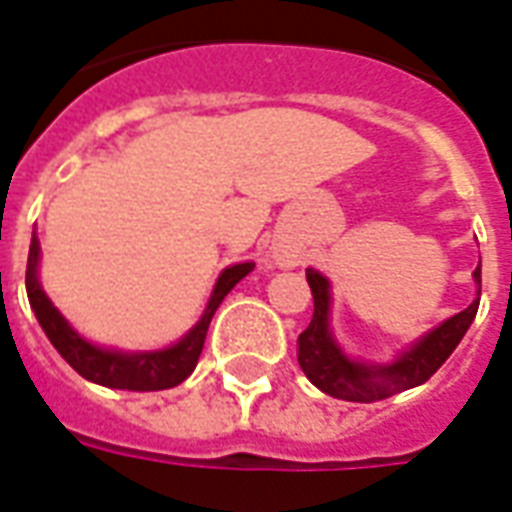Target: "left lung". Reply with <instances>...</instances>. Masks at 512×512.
<instances>
[{"label":"left lung","mask_w":512,"mask_h":512,"mask_svg":"<svg viewBox=\"0 0 512 512\" xmlns=\"http://www.w3.org/2000/svg\"><path fill=\"white\" fill-rule=\"evenodd\" d=\"M475 285L480 295V266L475 268ZM306 282L312 287L314 314L312 323L298 336V363L312 385L320 391L344 401H372L391 399L396 393L410 391L415 385H423L442 363L448 361L450 352L478 314L480 298H475L464 312L453 314L450 320L439 323L423 339L412 344L410 350L401 352L391 363H363L352 361L342 352L328 328V312H331V285L320 271L306 268Z\"/></svg>","instance_id":"8db88e82"}]
</instances>
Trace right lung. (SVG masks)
Masks as SVG:
<instances>
[{"mask_svg":"<svg viewBox=\"0 0 512 512\" xmlns=\"http://www.w3.org/2000/svg\"><path fill=\"white\" fill-rule=\"evenodd\" d=\"M37 263H40V241L32 233L29 260H26V295L37 314V323L43 325L45 336L81 377L105 385V388H119V391H165V388H176L179 382L187 380L198 366L214 312L225 301V295L255 268V263H236V266L225 268L214 285V293L208 298L206 312L181 342L154 352H121L86 342L81 333L70 328L59 309L51 304V298L43 293L40 279H37Z\"/></svg>","mask_w":512,"mask_h":512,"instance_id":"obj_1","label":"right lung"}]
</instances>
